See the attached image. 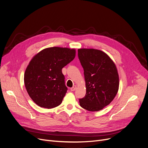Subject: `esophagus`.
Returning <instances> with one entry per match:
<instances>
[{"label": "esophagus", "instance_id": "obj_1", "mask_svg": "<svg viewBox=\"0 0 148 148\" xmlns=\"http://www.w3.org/2000/svg\"><path fill=\"white\" fill-rule=\"evenodd\" d=\"M76 88H77V86H75V85H74V86H73L71 88V91H74V90L76 89Z\"/></svg>", "mask_w": 148, "mask_h": 148}]
</instances>
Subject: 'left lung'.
Instances as JSON below:
<instances>
[{"mask_svg":"<svg viewBox=\"0 0 148 148\" xmlns=\"http://www.w3.org/2000/svg\"><path fill=\"white\" fill-rule=\"evenodd\" d=\"M78 56L84 69L86 93L79 99L80 106L90 112L109 104L119 89L117 68L106 53L94 49H80Z\"/></svg>","mask_w":148,"mask_h":148,"instance_id":"8db88e82","label":"left lung"}]
</instances>
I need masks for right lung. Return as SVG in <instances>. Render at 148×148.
<instances>
[{"label":"right lung","mask_w":148,"mask_h":148,"mask_svg":"<svg viewBox=\"0 0 148 148\" xmlns=\"http://www.w3.org/2000/svg\"><path fill=\"white\" fill-rule=\"evenodd\" d=\"M75 56V50L53 47L37 53L25 73L29 97L40 107L52 108L62 102L68 88L62 69Z\"/></svg>","instance_id":"right-lung-1"}]
</instances>
